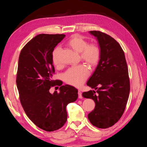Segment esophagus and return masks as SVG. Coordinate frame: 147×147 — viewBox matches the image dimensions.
Instances as JSON below:
<instances>
[{
  "mask_svg": "<svg viewBox=\"0 0 147 147\" xmlns=\"http://www.w3.org/2000/svg\"><path fill=\"white\" fill-rule=\"evenodd\" d=\"M78 98H83V96H82V92L79 90L78 91Z\"/></svg>",
  "mask_w": 147,
  "mask_h": 147,
  "instance_id": "esophagus-1",
  "label": "esophagus"
}]
</instances>
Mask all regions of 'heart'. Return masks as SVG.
<instances>
[{"label": "heart", "mask_w": 147, "mask_h": 147, "mask_svg": "<svg viewBox=\"0 0 147 147\" xmlns=\"http://www.w3.org/2000/svg\"><path fill=\"white\" fill-rule=\"evenodd\" d=\"M67 46L75 52L80 53L81 59L90 66H95L100 59V49L95 43H88L86 40L78 35H74L68 40ZM61 48L56 47L52 53V60L56 66L61 65L59 59ZM90 74L86 65H80L73 67L64 74V80L67 83L74 86H80L85 82Z\"/></svg>", "instance_id": "obj_1"}]
</instances>
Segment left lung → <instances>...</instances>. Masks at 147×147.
<instances>
[{
	"label": "left lung",
	"mask_w": 147,
	"mask_h": 147,
	"mask_svg": "<svg viewBox=\"0 0 147 147\" xmlns=\"http://www.w3.org/2000/svg\"><path fill=\"white\" fill-rule=\"evenodd\" d=\"M90 33L98 40L100 59L86 85L95 88L83 92L95 107L88 115L92 125L98 128L111 127L120 119L128 100L130 84L128 69L123 49L112 37L100 31Z\"/></svg>",
	"instance_id": "obj_1"
}]
</instances>
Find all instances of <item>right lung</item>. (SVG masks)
Segmentation results:
<instances>
[{
	"label": "right lung",
	"mask_w": 147,
	"mask_h": 147,
	"mask_svg": "<svg viewBox=\"0 0 147 147\" xmlns=\"http://www.w3.org/2000/svg\"><path fill=\"white\" fill-rule=\"evenodd\" d=\"M64 34H40L22 49L18 61L16 85L22 107L30 119L40 129L54 131L67 121L66 106L78 98V90L65 85L60 92H49L51 87L62 85L53 80L52 60L54 48Z\"/></svg>",
	"instance_id": "obj_1"
}]
</instances>
